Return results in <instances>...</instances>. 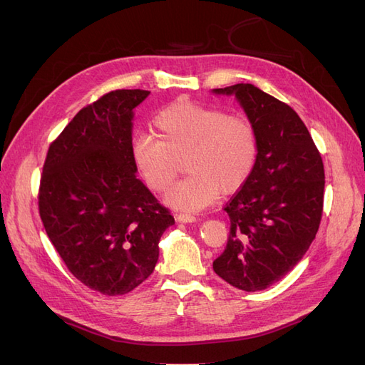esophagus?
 Listing matches in <instances>:
<instances>
[{"mask_svg": "<svg viewBox=\"0 0 365 365\" xmlns=\"http://www.w3.org/2000/svg\"><path fill=\"white\" fill-rule=\"evenodd\" d=\"M176 220H178V222H182V224H192V222H196V217L193 215L180 213V215H176Z\"/></svg>", "mask_w": 365, "mask_h": 365, "instance_id": "obj_1", "label": "esophagus"}]
</instances>
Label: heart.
I'll return each mask as SVG.
<instances>
[{"label":"heart","instance_id":"obj_1","mask_svg":"<svg viewBox=\"0 0 365 365\" xmlns=\"http://www.w3.org/2000/svg\"><path fill=\"white\" fill-rule=\"evenodd\" d=\"M158 138L138 135L130 146V160L150 190L169 189L185 157L190 173L165 195L168 205L200 212L224 193L244 187L254 172L259 141L251 121L228 115L224 109L189 101L173 102L155 115Z\"/></svg>","mask_w":365,"mask_h":365}]
</instances>
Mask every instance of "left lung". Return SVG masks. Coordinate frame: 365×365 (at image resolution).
<instances>
[{"label": "left lung", "mask_w": 365, "mask_h": 365, "mask_svg": "<svg viewBox=\"0 0 365 365\" xmlns=\"http://www.w3.org/2000/svg\"><path fill=\"white\" fill-rule=\"evenodd\" d=\"M212 93L235 96L259 141L251 178L224 208L230 237L213 269L235 288L256 292L283 279L315 239L323 213L324 165L289 105L251 83Z\"/></svg>", "instance_id": "8db88e82"}]
</instances>
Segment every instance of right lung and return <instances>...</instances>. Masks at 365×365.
I'll return each mask as SVG.
<instances>
[{"label":"right lung","mask_w":365,"mask_h":365,"mask_svg":"<svg viewBox=\"0 0 365 365\" xmlns=\"http://www.w3.org/2000/svg\"><path fill=\"white\" fill-rule=\"evenodd\" d=\"M149 94L115 90L81 109L42 169L43 228L74 277L105 295L128 294L149 277L175 224L130 160L134 109Z\"/></svg>","instance_id":"right-lung-1"}]
</instances>
